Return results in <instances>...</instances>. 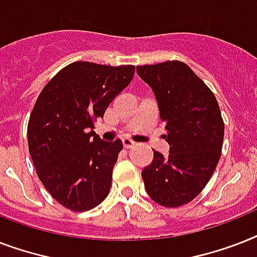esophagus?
<instances>
[{
	"instance_id": "34e87169",
	"label": "esophagus",
	"mask_w": 257,
	"mask_h": 257,
	"mask_svg": "<svg viewBox=\"0 0 257 257\" xmlns=\"http://www.w3.org/2000/svg\"><path fill=\"white\" fill-rule=\"evenodd\" d=\"M122 145H124L125 149H131L135 147V143H133L132 140H128V139H125V140H122Z\"/></svg>"
}]
</instances>
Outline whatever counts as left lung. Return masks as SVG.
Listing matches in <instances>:
<instances>
[{
  "label": "left lung",
  "mask_w": 257,
  "mask_h": 257,
  "mask_svg": "<svg viewBox=\"0 0 257 257\" xmlns=\"http://www.w3.org/2000/svg\"><path fill=\"white\" fill-rule=\"evenodd\" d=\"M137 74L152 88L169 155L153 151L143 169L149 197L164 207H180L203 191L221 155L224 122L211 89L184 62L137 66Z\"/></svg>",
  "instance_id": "1"
}]
</instances>
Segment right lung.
<instances>
[{"label": "right lung", "mask_w": 257, "mask_h": 257, "mask_svg": "<svg viewBox=\"0 0 257 257\" xmlns=\"http://www.w3.org/2000/svg\"><path fill=\"white\" fill-rule=\"evenodd\" d=\"M135 66L73 62L40 93L28 124V145L38 179L70 211L97 207L108 196L121 140L102 141L93 122L128 86Z\"/></svg>", "instance_id": "1"}]
</instances>
